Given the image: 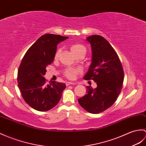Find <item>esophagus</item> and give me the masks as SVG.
I'll use <instances>...</instances> for the list:
<instances>
[{"mask_svg": "<svg viewBox=\"0 0 146 146\" xmlns=\"http://www.w3.org/2000/svg\"><path fill=\"white\" fill-rule=\"evenodd\" d=\"M74 85V84H76V83H73V82H69V81H68V82L66 83V86H69V85Z\"/></svg>", "mask_w": 146, "mask_h": 146, "instance_id": "esophagus-1", "label": "esophagus"}]
</instances>
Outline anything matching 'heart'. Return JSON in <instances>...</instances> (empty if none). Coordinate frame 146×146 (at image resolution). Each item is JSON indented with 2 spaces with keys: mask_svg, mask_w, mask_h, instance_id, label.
<instances>
[{
  "mask_svg": "<svg viewBox=\"0 0 146 146\" xmlns=\"http://www.w3.org/2000/svg\"><path fill=\"white\" fill-rule=\"evenodd\" d=\"M70 50L73 54L74 55H76L80 53L81 52H83V51H85L86 52V48L82 45L79 43H74L72 44V45L70 46ZM59 55V52L57 51L55 53V59H56ZM81 72V69L80 68H68L65 71V75L70 80H73L75 78L76 75Z\"/></svg>",
  "mask_w": 146,
  "mask_h": 146,
  "instance_id": "b5f03b06",
  "label": "heart"
}]
</instances>
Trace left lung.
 Wrapping results in <instances>:
<instances>
[{
  "instance_id": "8db88e82",
  "label": "left lung",
  "mask_w": 146,
  "mask_h": 146,
  "mask_svg": "<svg viewBox=\"0 0 146 146\" xmlns=\"http://www.w3.org/2000/svg\"><path fill=\"white\" fill-rule=\"evenodd\" d=\"M92 58L84 80H93L97 87L86 86V94L78 99L80 106L88 113L98 114L111 107L120 94L124 72L117 53L110 43L100 35L88 36Z\"/></svg>"
}]
</instances>
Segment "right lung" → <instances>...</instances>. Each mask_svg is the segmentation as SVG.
Instances as JSON below:
<instances>
[{
  "mask_svg": "<svg viewBox=\"0 0 146 146\" xmlns=\"http://www.w3.org/2000/svg\"><path fill=\"white\" fill-rule=\"evenodd\" d=\"M68 37L46 33L40 36L27 50L20 63L18 86L25 102L33 109L46 111L58 103L66 84L52 81L46 83V68L52 63L56 46Z\"/></svg>",
  "mask_w": 146,
  "mask_h": 146,
  "instance_id": "right-lung-1",
  "label": "right lung"
}]
</instances>
